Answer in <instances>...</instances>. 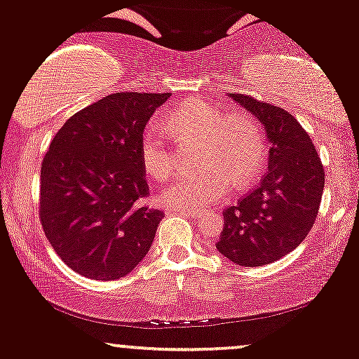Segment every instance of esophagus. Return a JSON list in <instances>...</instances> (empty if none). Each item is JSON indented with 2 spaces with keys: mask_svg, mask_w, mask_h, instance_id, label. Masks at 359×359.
<instances>
[{
  "mask_svg": "<svg viewBox=\"0 0 359 359\" xmlns=\"http://www.w3.org/2000/svg\"><path fill=\"white\" fill-rule=\"evenodd\" d=\"M177 210L185 215H189V217H201L202 215V210H197V209H185V207H179Z\"/></svg>",
  "mask_w": 359,
  "mask_h": 359,
  "instance_id": "obj_1",
  "label": "esophagus"
}]
</instances>
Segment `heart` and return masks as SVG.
<instances>
[{"mask_svg":"<svg viewBox=\"0 0 359 359\" xmlns=\"http://www.w3.org/2000/svg\"><path fill=\"white\" fill-rule=\"evenodd\" d=\"M167 123L177 140L197 142L196 172L179 175L161 192L172 207L202 209L227 196L232 185L243 187L256 179L266 162V142L252 116L229 114L204 98H191L167 111ZM140 161L147 174L170 177V150L161 127L149 123L140 135Z\"/></svg>","mask_w":359,"mask_h":359,"instance_id":"1","label":"heart"}]
</instances>
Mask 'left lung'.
Segmentation results:
<instances>
[{
    "mask_svg": "<svg viewBox=\"0 0 359 359\" xmlns=\"http://www.w3.org/2000/svg\"><path fill=\"white\" fill-rule=\"evenodd\" d=\"M261 122L269 144L267 174L252 192L224 210L219 252L234 264H271L294 250L313 227L325 189V168L313 140L289 111L231 93Z\"/></svg>",
    "mask_w": 359,
    "mask_h": 359,
    "instance_id": "obj_1",
    "label": "left lung"
}]
</instances>
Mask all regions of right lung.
Segmentation results:
<instances>
[{"mask_svg": "<svg viewBox=\"0 0 359 359\" xmlns=\"http://www.w3.org/2000/svg\"><path fill=\"white\" fill-rule=\"evenodd\" d=\"M168 97H103L65 122L43 158V231L65 264L85 278H123L152 248L163 212L144 205L140 135Z\"/></svg>", "mask_w": 359, "mask_h": 359, "instance_id": "right-lung-1", "label": "right lung"}]
</instances>
